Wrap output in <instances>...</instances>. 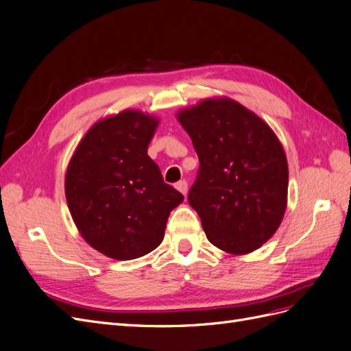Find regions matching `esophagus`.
Wrapping results in <instances>:
<instances>
[{
  "label": "esophagus",
  "instance_id": "34e87169",
  "mask_svg": "<svg viewBox=\"0 0 351 351\" xmlns=\"http://www.w3.org/2000/svg\"><path fill=\"white\" fill-rule=\"evenodd\" d=\"M176 189L178 190L180 193H183L186 196L187 195V182H186V180H182V182H178L176 184Z\"/></svg>",
  "mask_w": 351,
  "mask_h": 351
}]
</instances>
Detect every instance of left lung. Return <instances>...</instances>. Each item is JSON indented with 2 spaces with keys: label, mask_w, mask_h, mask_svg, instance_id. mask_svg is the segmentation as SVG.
<instances>
[{
  "label": "left lung",
  "mask_w": 351,
  "mask_h": 351,
  "mask_svg": "<svg viewBox=\"0 0 351 351\" xmlns=\"http://www.w3.org/2000/svg\"><path fill=\"white\" fill-rule=\"evenodd\" d=\"M177 120L199 156L189 204L208 240L231 254L259 249L278 230L287 208L289 164L277 134L226 97L180 110Z\"/></svg>",
  "instance_id": "obj_1"
}]
</instances>
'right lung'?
Here are the masks:
<instances>
[{
  "label": "right lung",
  "mask_w": 351,
  "mask_h": 351,
  "mask_svg": "<svg viewBox=\"0 0 351 351\" xmlns=\"http://www.w3.org/2000/svg\"><path fill=\"white\" fill-rule=\"evenodd\" d=\"M159 120L124 110L95 123L66 171V199L80 236L117 261L141 258L164 239L169 212L184 196L164 183L147 155Z\"/></svg>",
  "instance_id": "right-lung-1"
}]
</instances>
